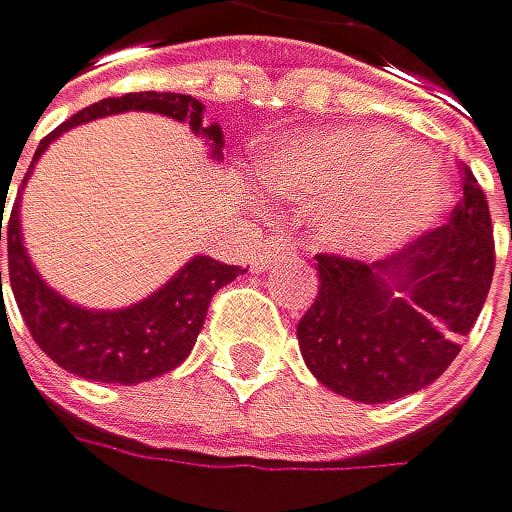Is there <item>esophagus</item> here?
Returning <instances> with one entry per match:
<instances>
[{"instance_id": "34e87169", "label": "esophagus", "mask_w": 512, "mask_h": 512, "mask_svg": "<svg viewBox=\"0 0 512 512\" xmlns=\"http://www.w3.org/2000/svg\"><path fill=\"white\" fill-rule=\"evenodd\" d=\"M289 254H295V242L286 229H273L267 239L258 245V251L251 254V270H267L270 264L286 261Z\"/></svg>"}]
</instances>
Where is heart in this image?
Masks as SVG:
<instances>
[{"instance_id":"1","label":"heart","mask_w":512,"mask_h":512,"mask_svg":"<svg viewBox=\"0 0 512 512\" xmlns=\"http://www.w3.org/2000/svg\"><path fill=\"white\" fill-rule=\"evenodd\" d=\"M264 182L308 207H330L321 242L355 258H377L428 229L444 207V185L387 131H314L270 153Z\"/></svg>"}]
</instances>
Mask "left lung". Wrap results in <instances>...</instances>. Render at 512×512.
Returning <instances> with one entry per match:
<instances>
[{"label": "left lung", "mask_w": 512, "mask_h": 512, "mask_svg": "<svg viewBox=\"0 0 512 512\" xmlns=\"http://www.w3.org/2000/svg\"><path fill=\"white\" fill-rule=\"evenodd\" d=\"M318 295L299 321L302 359L324 387L355 403L425 390L459 355L494 277L485 191L463 166L450 223L384 261L318 254Z\"/></svg>", "instance_id": "8db88e82"}]
</instances>
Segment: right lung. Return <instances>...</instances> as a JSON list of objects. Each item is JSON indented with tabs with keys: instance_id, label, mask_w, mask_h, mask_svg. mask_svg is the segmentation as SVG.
Masks as SVG:
<instances>
[{
	"instance_id": "1",
	"label": "right lung",
	"mask_w": 512,
	"mask_h": 512,
	"mask_svg": "<svg viewBox=\"0 0 512 512\" xmlns=\"http://www.w3.org/2000/svg\"><path fill=\"white\" fill-rule=\"evenodd\" d=\"M125 109H147L176 122H188L194 135L207 138L213 160H220L223 128L204 125V106L198 100L188 94H157V90H144V94L106 97L94 106L81 109L78 116H71L53 131V135L40 141L34 163L49 147V141L59 138L62 131L75 128L81 122H90V119L112 116V112H125ZM2 213L5 207L0 210V242L5 239L8 245V280H12V295L30 336H34V343L59 368L78 377H87V381L128 387V384H144L150 377H160L172 368H179L188 359V352L194 349V340H198V333L204 327L213 292L232 283L242 273V267L220 264L207 258V254H198V258H191L163 289L147 295L144 302H135L119 311H90L81 305H71L56 289H49L40 280V273L30 264L24 242H21L18 204L12 207V217L8 220H2Z\"/></svg>"
}]
</instances>
